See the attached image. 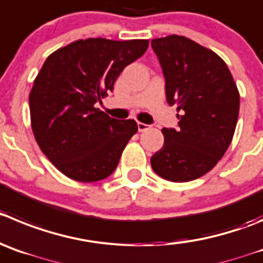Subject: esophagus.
I'll list each match as a JSON object with an SVG mask.
<instances>
[{
    "label": "esophagus",
    "mask_w": 263,
    "mask_h": 263,
    "mask_svg": "<svg viewBox=\"0 0 263 263\" xmlns=\"http://www.w3.org/2000/svg\"><path fill=\"white\" fill-rule=\"evenodd\" d=\"M148 128H149L148 124L141 123V122H139V123H137V129H139V132H144V131H146Z\"/></svg>",
    "instance_id": "esophagus-1"
}]
</instances>
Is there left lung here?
Returning <instances> with one entry per match:
<instances>
[{
	"label": "left lung",
	"instance_id": "8db88e82",
	"mask_svg": "<svg viewBox=\"0 0 263 263\" xmlns=\"http://www.w3.org/2000/svg\"><path fill=\"white\" fill-rule=\"evenodd\" d=\"M166 80V100L178 105V128H163V146L151 158L166 180L183 183L209 173L234 137L240 95L224 61L184 36L152 40Z\"/></svg>",
	"mask_w": 263,
	"mask_h": 263
}]
</instances>
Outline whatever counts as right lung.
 <instances>
[{"label":"right lung","instance_id":"1","mask_svg":"<svg viewBox=\"0 0 263 263\" xmlns=\"http://www.w3.org/2000/svg\"><path fill=\"white\" fill-rule=\"evenodd\" d=\"M149 40H78L46 58L29 93L31 126L43 153L76 181L102 180L117 168L137 132L134 119L118 120L96 107Z\"/></svg>","mask_w":263,"mask_h":263}]
</instances>
